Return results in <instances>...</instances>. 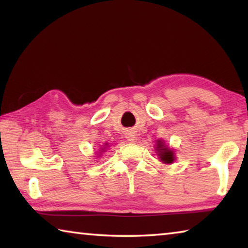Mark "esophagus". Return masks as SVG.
<instances>
[{"label":"esophagus","instance_id":"obj_1","mask_svg":"<svg viewBox=\"0 0 248 248\" xmlns=\"http://www.w3.org/2000/svg\"><path fill=\"white\" fill-rule=\"evenodd\" d=\"M127 139H128L129 141H134V134L131 133V132H129V133L127 134Z\"/></svg>","mask_w":248,"mask_h":248}]
</instances>
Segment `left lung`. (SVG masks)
Segmentation results:
<instances>
[{"mask_svg": "<svg viewBox=\"0 0 248 248\" xmlns=\"http://www.w3.org/2000/svg\"><path fill=\"white\" fill-rule=\"evenodd\" d=\"M157 153L161 161L165 164H170V163L174 162V152L170 150L167 146L164 145L162 141H157Z\"/></svg>", "mask_w": 248, "mask_h": 248, "instance_id": "obj_1", "label": "left lung"}]
</instances>
